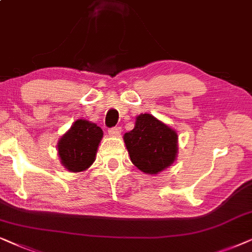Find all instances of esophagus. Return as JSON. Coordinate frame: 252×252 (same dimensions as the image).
<instances>
[{
    "label": "esophagus",
    "instance_id": "34e87169",
    "mask_svg": "<svg viewBox=\"0 0 252 252\" xmlns=\"http://www.w3.org/2000/svg\"><path fill=\"white\" fill-rule=\"evenodd\" d=\"M121 131H122V129H121V126H114V128H110V129L108 130V133H109L110 136L116 137V136H120Z\"/></svg>",
    "mask_w": 252,
    "mask_h": 252
}]
</instances>
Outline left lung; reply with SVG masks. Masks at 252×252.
Wrapping results in <instances>:
<instances>
[{
	"label": "left lung",
	"instance_id": "8db88e82",
	"mask_svg": "<svg viewBox=\"0 0 252 252\" xmlns=\"http://www.w3.org/2000/svg\"><path fill=\"white\" fill-rule=\"evenodd\" d=\"M177 138L175 130L151 114L137 116L135 128L123 136L133 165L151 175L173 165L179 151Z\"/></svg>",
	"mask_w": 252,
	"mask_h": 252
}]
</instances>
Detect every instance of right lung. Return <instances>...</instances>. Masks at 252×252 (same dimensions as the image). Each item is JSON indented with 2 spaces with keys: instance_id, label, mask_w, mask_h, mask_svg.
<instances>
[{
  "instance_id": "1",
  "label": "right lung",
  "mask_w": 252,
  "mask_h": 252,
  "mask_svg": "<svg viewBox=\"0 0 252 252\" xmlns=\"http://www.w3.org/2000/svg\"><path fill=\"white\" fill-rule=\"evenodd\" d=\"M103 132L95 123L77 120L58 143L62 166L72 173L86 170L94 162Z\"/></svg>"
}]
</instances>
